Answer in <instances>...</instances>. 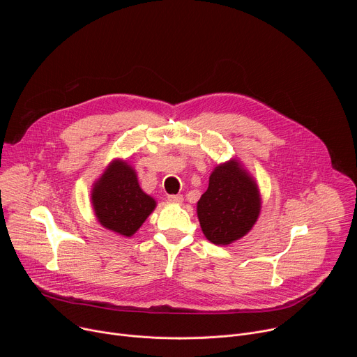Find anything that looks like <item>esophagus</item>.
Wrapping results in <instances>:
<instances>
[{
	"label": "esophagus",
	"instance_id": "esophagus-1",
	"mask_svg": "<svg viewBox=\"0 0 357 357\" xmlns=\"http://www.w3.org/2000/svg\"><path fill=\"white\" fill-rule=\"evenodd\" d=\"M168 202H171V203H181V202H183V196L182 195H169L168 196Z\"/></svg>",
	"mask_w": 357,
	"mask_h": 357
}]
</instances>
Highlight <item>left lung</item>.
<instances>
[{
  "label": "left lung",
  "mask_w": 357,
  "mask_h": 357,
  "mask_svg": "<svg viewBox=\"0 0 357 357\" xmlns=\"http://www.w3.org/2000/svg\"><path fill=\"white\" fill-rule=\"evenodd\" d=\"M261 209L259 186L237 160L218 165L209 188L197 202L203 234L218 245L245 236L257 222Z\"/></svg>",
  "instance_id": "1"
}]
</instances>
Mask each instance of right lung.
<instances>
[{
  "label": "right lung",
  "mask_w": 357,
  "mask_h": 357,
  "mask_svg": "<svg viewBox=\"0 0 357 357\" xmlns=\"http://www.w3.org/2000/svg\"><path fill=\"white\" fill-rule=\"evenodd\" d=\"M91 203L100 225L124 237H131L157 206L139 188L135 171L121 160H114L94 182Z\"/></svg>",
  "instance_id": "obj_1"
}]
</instances>
